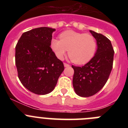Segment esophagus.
Segmentation results:
<instances>
[{
    "label": "esophagus",
    "mask_w": 128,
    "mask_h": 128,
    "mask_svg": "<svg viewBox=\"0 0 128 128\" xmlns=\"http://www.w3.org/2000/svg\"><path fill=\"white\" fill-rule=\"evenodd\" d=\"M64 66H65V67H68V66H70V65L67 64V63H64Z\"/></svg>",
    "instance_id": "esophagus-1"
}]
</instances>
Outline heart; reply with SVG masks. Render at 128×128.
Listing matches in <instances>:
<instances>
[{
	"instance_id": "b5f03b06",
	"label": "heart",
	"mask_w": 128,
	"mask_h": 128,
	"mask_svg": "<svg viewBox=\"0 0 128 128\" xmlns=\"http://www.w3.org/2000/svg\"><path fill=\"white\" fill-rule=\"evenodd\" d=\"M60 38H52L50 45L58 58H63L68 50V54L71 61L76 64L82 65L90 62L96 54V40L90 34L69 30L62 32Z\"/></svg>"
}]
</instances>
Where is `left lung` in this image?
<instances>
[{
  "label": "left lung",
  "mask_w": 128,
  "mask_h": 128,
  "mask_svg": "<svg viewBox=\"0 0 128 128\" xmlns=\"http://www.w3.org/2000/svg\"><path fill=\"white\" fill-rule=\"evenodd\" d=\"M97 42L96 54L82 66L72 65L74 74L72 84L80 97L94 96L102 88L108 80L113 67L114 50L110 40L104 35L90 30Z\"/></svg>",
  "instance_id": "8db88e82"
}]
</instances>
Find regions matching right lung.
<instances>
[{"label": "right lung", "instance_id": "1", "mask_svg": "<svg viewBox=\"0 0 128 128\" xmlns=\"http://www.w3.org/2000/svg\"><path fill=\"white\" fill-rule=\"evenodd\" d=\"M56 29L42 27L22 34L15 47L18 76L26 88L35 94L51 92L64 70L62 61L50 47Z\"/></svg>", "mask_w": 128, "mask_h": 128}]
</instances>
